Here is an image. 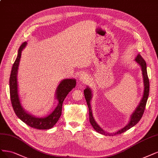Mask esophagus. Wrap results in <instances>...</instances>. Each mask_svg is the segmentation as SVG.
<instances>
[{
	"label": "esophagus",
	"mask_w": 158,
	"mask_h": 158,
	"mask_svg": "<svg viewBox=\"0 0 158 158\" xmlns=\"http://www.w3.org/2000/svg\"><path fill=\"white\" fill-rule=\"evenodd\" d=\"M88 79H89V78H88V75H86L85 74H81L80 75V80L81 81H82L83 83L88 82Z\"/></svg>",
	"instance_id": "obj_1"
}]
</instances>
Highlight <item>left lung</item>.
Instances as JSON below:
<instances>
[{
  "mask_svg": "<svg viewBox=\"0 0 158 158\" xmlns=\"http://www.w3.org/2000/svg\"><path fill=\"white\" fill-rule=\"evenodd\" d=\"M135 61H137L140 66L141 68H142V71H143V79H144V95L143 97V99L141 100L139 105L137 106V109H136L134 112V113L132 114V116L131 117V119H130V122L128 123V125L126 127H124L123 129L119 130L116 133H107L105 132L103 130L98 126L97 123L95 122V119L93 117V114H92V110H91V104H90V101L91 99V91L89 88H86L84 89V96L85 98V100L87 102V105L88 106L89 108V122L91 124V126H93L94 129L98 133H99L101 134L105 135H119L121 134L125 131H126L127 130L129 129L130 128H131L134 126H135L139 121L140 119L142 118L145 108H146V102H147L148 95H149V91H150V83H149V79L148 77V74H147V70H146V63L144 61V59L140 55V53H139L135 58Z\"/></svg>",
  "mask_w": 158,
  "mask_h": 158,
  "instance_id": "left-lung-1",
  "label": "left lung"
}]
</instances>
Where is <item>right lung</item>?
I'll return each mask as SVG.
<instances>
[{
	"instance_id": "1",
	"label": "right lung",
	"mask_w": 158,
	"mask_h": 158,
	"mask_svg": "<svg viewBox=\"0 0 158 158\" xmlns=\"http://www.w3.org/2000/svg\"><path fill=\"white\" fill-rule=\"evenodd\" d=\"M27 45V42L23 43L19 48L18 57L13 64L10 77V94L13 109L21 121L29 126L37 129H48L53 127L61 115L63 102L68 94L76 86L77 81L74 79H65L59 84L56 91V97L59 101L58 105L54 111L48 116L43 118H36L24 111L21 106L18 92L17 74L21 52Z\"/></svg>"
}]
</instances>
